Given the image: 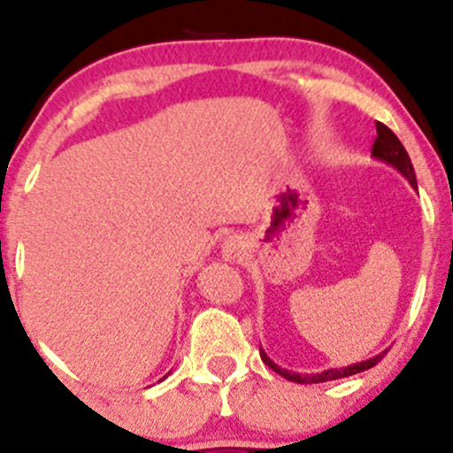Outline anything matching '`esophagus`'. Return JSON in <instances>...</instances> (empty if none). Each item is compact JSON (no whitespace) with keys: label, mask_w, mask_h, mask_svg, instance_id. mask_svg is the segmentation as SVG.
I'll use <instances>...</instances> for the list:
<instances>
[{"label":"esophagus","mask_w":453,"mask_h":453,"mask_svg":"<svg viewBox=\"0 0 453 453\" xmlns=\"http://www.w3.org/2000/svg\"><path fill=\"white\" fill-rule=\"evenodd\" d=\"M242 250H244V248H242V242L235 240V237H231V240L225 242V246H222V252H225L226 259H237V257L242 255Z\"/></svg>","instance_id":"34e87169"}]
</instances>
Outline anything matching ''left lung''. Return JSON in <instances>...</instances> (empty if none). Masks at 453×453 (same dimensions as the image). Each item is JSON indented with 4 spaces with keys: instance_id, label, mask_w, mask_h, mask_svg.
Returning a JSON list of instances; mask_svg holds the SVG:
<instances>
[{
    "instance_id": "8db88e82",
    "label": "left lung",
    "mask_w": 453,
    "mask_h": 453,
    "mask_svg": "<svg viewBox=\"0 0 453 453\" xmlns=\"http://www.w3.org/2000/svg\"><path fill=\"white\" fill-rule=\"evenodd\" d=\"M376 131H378V138L376 142H373V149H372V157L378 159V162H384L388 164L391 168H395L397 173L402 174L403 179H408V183H411L412 188L417 189V177H415V168H412V162L411 157H408L406 149H403V144L397 140V135L393 134L391 129L387 127V125L382 123H376ZM384 354H387V349H382L380 354H376V357L367 358V361H361V363H352L348 365V367H333V369H324V372L319 373H298V372H289V369L280 367V365H276L272 361L270 357L265 354V349L261 348V361H264L267 367L274 369L279 376L287 378L289 382H298V384H318V382H328V380H339V378H348V376H354V373H361L365 369L373 367V365H378L384 358Z\"/></svg>"
}]
</instances>
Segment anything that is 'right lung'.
<instances>
[{
	"mask_svg": "<svg viewBox=\"0 0 453 453\" xmlns=\"http://www.w3.org/2000/svg\"><path fill=\"white\" fill-rule=\"evenodd\" d=\"M164 378H166V376H164ZM164 378H162V380H164Z\"/></svg>",
	"mask_w": 453,
	"mask_h": 453,
	"instance_id": "right-lung-1",
	"label": "right lung"
}]
</instances>
